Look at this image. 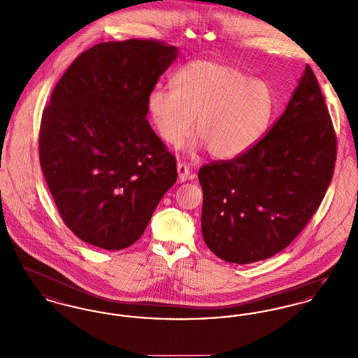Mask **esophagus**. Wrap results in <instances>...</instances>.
Returning a JSON list of instances; mask_svg holds the SVG:
<instances>
[{
	"label": "esophagus",
	"mask_w": 358,
	"mask_h": 358,
	"mask_svg": "<svg viewBox=\"0 0 358 358\" xmlns=\"http://www.w3.org/2000/svg\"><path fill=\"white\" fill-rule=\"evenodd\" d=\"M177 171H178V182H185L189 178H194V174L190 171L189 164L187 162H178Z\"/></svg>",
	"instance_id": "1"
}]
</instances>
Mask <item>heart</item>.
Returning a JSON list of instances; mask_svg holds the SVG:
<instances>
[{"mask_svg":"<svg viewBox=\"0 0 358 358\" xmlns=\"http://www.w3.org/2000/svg\"><path fill=\"white\" fill-rule=\"evenodd\" d=\"M173 90L154 87L148 95L150 120L171 146L187 138L194 118V145L217 159L252 150L270 129L275 110L271 85L220 60L197 59L173 78Z\"/></svg>","mask_w":358,"mask_h":358,"instance_id":"1","label":"heart"}]
</instances>
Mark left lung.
I'll return each instance as SVG.
<instances>
[{
    "label": "left lung",
    "mask_w": 358,
    "mask_h": 358,
    "mask_svg": "<svg viewBox=\"0 0 358 358\" xmlns=\"http://www.w3.org/2000/svg\"><path fill=\"white\" fill-rule=\"evenodd\" d=\"M337 143L321 87L306 66L287 108L252 150L200 168L208 248L238 264L286 248L324 200Z\"/></svg>",
    "instance_id": "1"
}]
</instances>
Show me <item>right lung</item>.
Returning <instances> with one entry per match:
<instances>
[{
  "label": "right lung",
  "instance_id": "right-lung-1",
  "mask_svg": "<svg viewBox=\"0 0 358 358\" xmlns=\"http://www.w3.org/2000/svg\"><path fill=\"white\" fill-rule=\"evenodd\" d=\"M176 57L153 38L96 44L43 110L41 171L63 222L91 245L130 247L177 181L176 157L146 120L148 95Z\"/></svg>",
  "mask_w": 358,
  "mask_h": 358
}]
</instances>
